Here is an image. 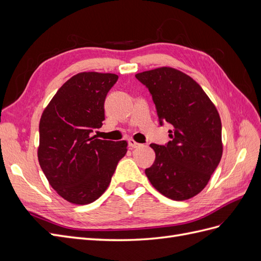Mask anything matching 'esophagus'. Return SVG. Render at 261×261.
<instances>
[{"mask_svg":"<svg viewBox=\"0 0 261 261\" xmlns=\"http://www.w3.org/2000/svg\"><path fill=\"white\" fill-rule=\"evenodd\" d=\"M128 145H129V147L132 148V149H134V148H137V147H139L140 146V144H138L137 141H135L134 139H128Z\"/></svg>","mask_w":261,"mask_h":261,"instance_id":"obj_1","label":"esophagus"}]
</instances>
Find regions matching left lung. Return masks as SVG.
<instances>
[{
	"label": "left lung",
	"instance_id": "8db88e82",
	"mask_svg": "<svg viewBox=\"0 0 261 261\" xmlns=\"http://www.w3.org/2000/svg\"><path fill=\"white\" fill-rule=\"evenodd\" d=\"M136 78L151 93L160 125L173 126L167 145H150L155 160L145 170L146 175L170 199L193 198L206 187L222 156L218 110L201 87L178 69L159 67Z\"/></svg>",
	"mask_w": 261,
	"mask_h": 261
}]
</instances>
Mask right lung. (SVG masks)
<instances>
[{
	"label": "right lung",
	"mask_w": 261,
	"mask_h": 261,
	"mask_svg": "<svg viewBox=\"0 0 261 261\" xmlns=\"http://www.w3.org/2000/svg\"><path fill=\"white\" fill-rule=\"evenodd\" d=\"M118 76L80 73L63 85L39 124V164L62 198L76 204L97 200L127 151V141L101 140L91 134L105 121V101Z\"/></svg>",
	"instance_id": "1"
}]
</instances>
